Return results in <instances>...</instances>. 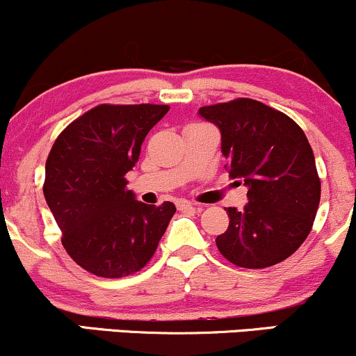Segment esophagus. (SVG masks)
I'll return each instance as SVG.
<instances>
[{"instance_id":"obj_1","label":"esophagus","mask_w":356,"mask_h":356,"mask_svg":"<svg viewBox=\"0 0 356 356\" xmlns=\"http://www.w3.org/2000/svg\"><path fill=\"white\" fill-rule=\"evenodd\" d=\"M175 206H177L179 211H187V209H194V204L191 201H184V199H179L177 202H175Z\"/></svg>"}]
</instances>
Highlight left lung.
Returning <instances> with one entry per match:
<instances>
[{
	"instance_id": "obj_1",
	"label": "left lung",
	"mask_w": 356,
	"mask_h": 356,
	"mask_svg": "<svg viewBox=\"0 0 356 356\" xmlns=\"http://www.w3.org/2000/svg\"><path fill=\"white\" fill-rule=\"evenodd\" d=\"M219 127L224 165L249 187L243 211L227 207L229 227L218 236L219 252L239 268L275 266L312 231L321 197L314 155L293 118L252 99L199 108Z\"/></svg>"
}]
</instances>
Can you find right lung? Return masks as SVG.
<instances>
[{
	"instance_id": "obj_1",
	"label": "right lung",
	"mask_w": 356,
	"mask_h": 356,
	"mask_svg": "<svg viewBox=\"0 0 356 356\" xmlns=\"http://www.w3.org/2000/svg\"><path fill=\"white\" fill-rule=\"evenodd\" d=\"M169 105L102 104L56 137L44 165L43 194L61 244L85 271L124 277L152 259L175 206L138 202L127 172L149 130Z\"/></svg>"
}]
</instances>
